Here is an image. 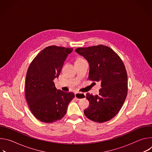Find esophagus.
Masks as SVG:
<instances>
[{"label":"esophagus","mask_w":152,"mask_h":152,"mask_svg":"<svg viewBox=\"0 0 152 152\" xmlns=\"http://www.w3.org/2000/svg\"><path fill=\"white\" fill-rule=\"evenodd\" d=\"M86 96L85 94H82V93H75V97L77 99H83Z\"/></svg>","instance_id":"obj_1"}]
</instances>
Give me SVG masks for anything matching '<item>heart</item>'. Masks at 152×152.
I'll return each instance as SVG.
<instances>
[{
	"label": "heart",
	"instance_id": "b5f03b06",
	"mask_svg": "<svg viewBox=\"0 0 152 152\" xmlns=\"http://www.w3.org/2000/svg\"><path fill=\"white\" fill-rule=\"evenodd\" d=\"M82 59H82V58H77V59H76V61H80V60H82Z\"/></svg>",
	"mask_w": 152,
	"mask_h": 152
}]
</instances>
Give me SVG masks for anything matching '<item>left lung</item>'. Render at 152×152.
Returning a JSON list of instances; mask_svg holds the SVG:
<instances>
[{
    "instance_id": "obj_1",
    "label": "left lung",
    "mask_w": 152,
    "mask_h": 152,
    "mask_svg": "<svg viewBox=\"0 0 152 152\" xmlns=\"http://www.w3.org/2000/svg\"><path fill=\"white\" fill-rule=\"evenodd\" d=\"M75 51L89 63L88 79L101 82L98 95L86 94L90 105L84 114L95 122L109 121L119 112L127 94V75L124 63L112 49L102 45L79 48Z\"/></svg>"
}]
</instances>
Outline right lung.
I'll use <instances>...</instances> for the list:
<instances>
[{
  "mask_svg": "<svg viewBox=\"0 0 152 152\" xmlns=\"http://www.w3.org/2000/svg\"><path fill=\"white\" fill-rule=\"evenodd\" d=\"M72 51L73 48L48 46L35 56L28 68L26 99L33 115L42 122L50 123L62 118L69 103L75 97L72 92L56 90L53 82Z\"/></svg>",
  "mask_w": 152,
  "mask_h": 152,
  "instance_id": "1",
  "label": "right lung"
}]
</instances>
